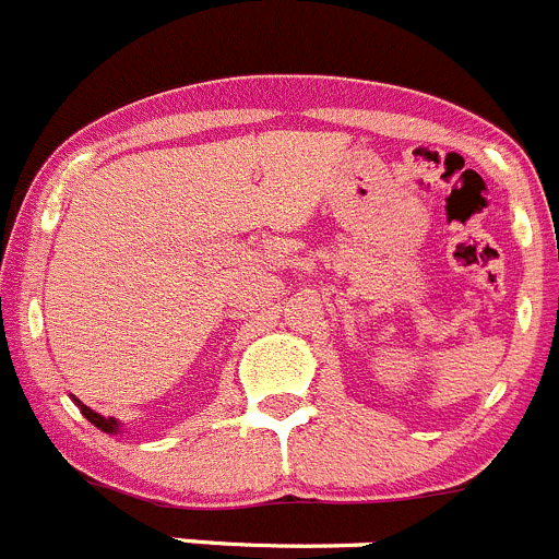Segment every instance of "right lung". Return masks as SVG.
I'll return each instance as SVG.
<instances>
[{
  "instance_id": "add662e5",
  "label": "right lung",
  "mask_w": 559,
  "mask_h": 559,
  "mask_svg": "<svg viewBox=\"0 0 559 559\" xmlns=\"http://www.w3.org/2000/svg\"><path fill=\"white\" fill-rule=\"evenodd\" d=\"M73 401H76V397H73ZM76 406L82 408V414L84 417L90 419V423L95 425V428L98 430H104V433H120V430H123V425H120V419H115V417H104V414H98V412H93V408L90 406H84L82 401H76Z\"/></svg>"
}]
</instances>
